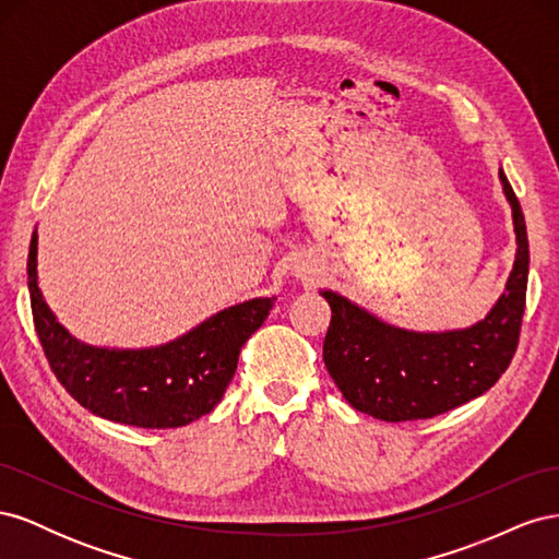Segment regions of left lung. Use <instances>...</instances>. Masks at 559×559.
<instances>
[{"mask_svg":"<svg viewBox=\"0 0 559 559\" xmlns=\"http://www.w3.org/2000/svg\"><path fill=\"white\" fill-rule=\"evenodd\" d=\"M513 212L515 261L499 300L466 329L408 331L392 326L331 289L324 364L345 401L376 419L408 421L443 415L483 396L509 368L524 314L530 275L527 226L499 167Z\"/></svg>","mask_w":559,"mask_h":559,"instance_id":"obj_1","label":"left lung"}]
</instances>
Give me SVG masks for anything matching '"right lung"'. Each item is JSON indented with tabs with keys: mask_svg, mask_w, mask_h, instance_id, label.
I'll return each mask as SVG.
<instances>
[{
	"mask_svg": "<svg viewBox=\"0 0 559 559\" xmlns=\"http://www.w3.org/2000/svg\"><path fill=\"white\" fill-rule=\"evenodd\" d=\"M27 289L39 343L60 384L93 415L140 429H177L212 413L235 376L242 345L275 302H238L156 347L81 343L56 319L39 289L37 230L29 240Z\"/></svg>",
	"mask_w": 559,
	"mask_h": 559,
	"instance_id": "obj_1",
	"label": "right lung"
}]
</instances>
